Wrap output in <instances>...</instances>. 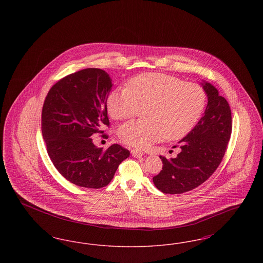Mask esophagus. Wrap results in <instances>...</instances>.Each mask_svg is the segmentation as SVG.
Segmentation results:
<instances>
[{
    "instance_id": "1",
    "label": "esophagus",
    "mask_w": 263,
    "mask_h": 263,
    "mask_svg": "<svg viewBox=\"0 0 263 263\" xmlns=\"http://www.w3.org/2000/svg\"><path fill=\"white\" fill-rule=\"evenodd\" d=\"M131 154L135 158H140V157H142L144 155V153L142 151L137 150V149H132L131 150Z\"/></svg>"
}]
</instances>
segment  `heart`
Segmentation results:
<instances>
[{"mask_svg": "<svg viewBox=\"0 0 263 263\" xmlns=\"http://www.w3.org/2000/svg\"><path fill=\"white\" fill-rule=\"evenodd\" d=\"M206 100L204 88L197 84L147 73L131 79L129 88L112 90L107 110L115 120L132 118L143 110L144 120L127 122L118 130L123 143L143 149L162 138L184 137L199 120Z\"/></svg>", "mask_w": 263, "mask_h": 263, "instance_id": "obj_1", "label": "heart"}]
</instances>
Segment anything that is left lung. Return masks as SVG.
I'll return each instance as SVG.
<instances>
[{
    "label": "left lung",
    "instance_id": "obj_1",
    "mask_svg": "<svg viewBox=\"0 0 263 263\" xmlns=\"http://www.w3.org/2000/svg\"><path fill=\"white\" fill-rule=\"evenodd\" d=\"M202 87L208 98L204 115L178 142L180 153L176 158L167 160L160 156L163 171L153 177V181L163 193L180 194L199 186L224 158L232 133L231 108L210 83L204 81Z\"/></svg>",
    "mask_w": 263,
    "mask_h": 263
}]
</instances>
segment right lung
I'll list each match as a JSON object with an SVG mask.
<instances>
[{
  "label": "right lung",
  "mask_w": 263,
  "mask_h": 263,
  "mask_svg": "<svg viewBox=\"0 0 263 263\" xmlns=\"http://www.w3.org/2000/svg\"><path fill=\"white\" fill-rule=\"evenodd\" d=\"M111 88L105 71L88 68L58 81L44 100L41 129L47 153L57 171L78 186H106L130 155L118 144L103 151L92 143L91 136L109 126L106 101Z\"/></svg>",
  "instance_id": "add662e5"
}]
</instances>
